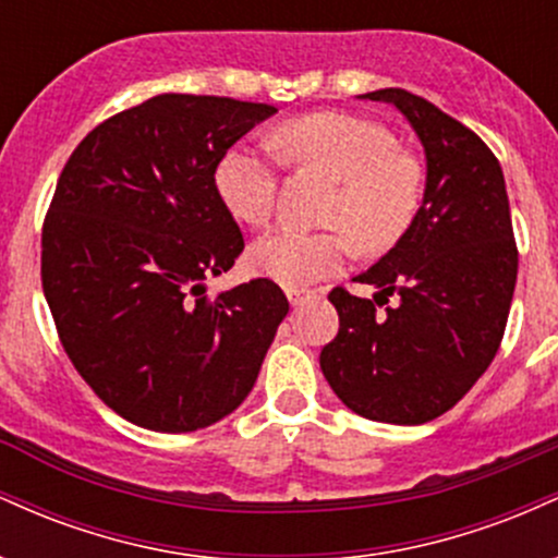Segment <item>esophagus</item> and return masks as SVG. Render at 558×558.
Returning a JSON list of instances; mask_svg holds the SVG:
<instances>
[{
  "label": "esophagus",
  "instance_id": "esophagus-1",
  "mask_svg": "<svg viewBox=\"0 0 558 558\" xmlns=\"http://www.w3.org/2000/svg\"><path fill=\"white\" fill-rule=\"evenodd\" d=\"M286 296H288V301H291L293 306H299L301 301H304L306 296H310V291H304V288H293V286H288V288H286Z\"/></svg>",
  "mask_w": 558,
  "mask_h": 558
}]
</instances>
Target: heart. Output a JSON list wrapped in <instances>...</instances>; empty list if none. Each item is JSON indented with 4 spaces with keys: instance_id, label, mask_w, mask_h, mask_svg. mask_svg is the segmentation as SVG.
I'll return each instance as SVG.
<instances>
[{
    "instance_id": "1",
    "label": "heart",
    "mask_w": 558,
    "mask_h": 558,
    "mask_svg": "<svg viewBox=\"0 0 558 558\" xmlns=\"http://www.w3.org/2000/svg\"><path fill=\"white\" fill-rule=\"evenodd\" d=\"M272 149L288 162L323 170L336 183L325 207L323 230L278 228L254 243L252 262L283 286H306L354 252H383L412 226L420 207L422 170L396 136L375 120L345 112H312L288 120L272 133ZM226 207L252 228L272 220L278 209V170L262 151L233 146L215 170Z\"/></svg>"
}]
</instances>
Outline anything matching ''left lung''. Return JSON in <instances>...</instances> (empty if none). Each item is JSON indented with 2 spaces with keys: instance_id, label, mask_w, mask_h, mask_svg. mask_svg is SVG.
I'll return each instance as SVG.
<instances>
[{
  "instance_id": "8db88e82",
  "label": "left lung",
  "mask_w": 558,
  "mask_h": 558,
  "mask_svg": "<svg viewBox=\"0 0 558 558\" xmlns=\"http://www.w3.org/2000/svg\"><path fill=\"white\" fill-rule=\"evenodd\" d=\"M364 96L407 114L425 146L427 185L407 233L354 278L375 286V299L343 286L328 293L341 325L319 367L351 412L422 425L462 401L496 356L520 254L501 165L485 141L403 88Z\"/></svg>"
}]
</instances>
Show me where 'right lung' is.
I'll list each match as a JSON object with an SVG mask.
<instances>
[{"label": "right lung", "instance_id": "obj_1", "mask_svg": "<svg viewBox=\"0 0 558 558\" xmlns=\"http://www.w3.org/2000/svg\"><path fill=\"white\" fill-rule=\"evenodd\" d=\"M278 112L159 94L75 146L41 228L62 349L112 412L157 433L228 417L257 383L288 299L267 278L209 296L243 233L215 185L222 155Z\"/></svg>", "mask_w": 558, "mask_h": 558}]
</instances>
